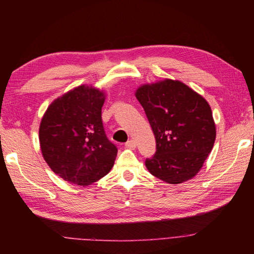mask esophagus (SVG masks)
I'll return each instance as SVG.
<instances>
[{
    "instance_id": "34e87169",
    "label": "esophagus",
    "mask_w": 254,
    "mask_h": 254,
    "mask_svg": "<svg viewBox=\"0 0 254 254\" xmlns=\"http://www.w3.org/2000/svg\"><path fill=\"white\" fill-rule=\"evenodd\" d=\"M135 145H136V143H135L134 140H130V141H127V142L126 143V147L128 148V149H134Z\"/></svg>"
}]
</instances>
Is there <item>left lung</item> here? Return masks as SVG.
<instances>
[{"label":"left lung","instance_id":"1","mask_svg":"<svg viewBox=\"0 0 254 254\" xmlns=\"http://www.w3.org/2000/svg\"><path fill=\"white\" fill-rule=\"evenodd\" d=\"M135 96L156 137V153L145 159L150 174L168 184L191 179L216 137L208 103L182 81L171 79L141 86Z\"/></svg>","mask_w":254,"mask_h":254}]
</instances>
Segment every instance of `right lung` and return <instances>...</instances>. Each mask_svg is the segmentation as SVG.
Listing matches in <instances>:
<instances>
[{
    "label": "right lung",
    "mask_w": 254,
    "mask_h": 254,
    "mask_svg": "<svg viewBox=\"0 0 254 254\" xmlns=\"http://www.w3.org/2000/svg\"><path fill=\"white\" fill-rule=\"evenodd\" d=\"M104 100L103 92L81 85L51 103L41 120L42 156L68 183L88 186L114 165L118 148L103 127Z\"/></svg>",
    "instance_id": "right-lung-1"
}]
</instances>
